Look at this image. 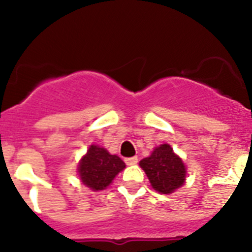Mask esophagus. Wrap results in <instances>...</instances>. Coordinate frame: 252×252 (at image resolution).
I'll use <instances>...</instances> for the list:
<instances>
[{"mask_svg":"<svg viewBox=\"0 0 252 252\" xmlns=\"http://www.w3.org/2000/svg\"><path fill=\"white\" fill-rule=\"evenodd\" d=\"M126 163L129 164V166H130V164H136L138 163V157L134 156V157H129V158H126Z\"/></svg>","mask_w":252,"mask_h":252,"instance_id":"34e87169","label":"esophagus"}]
</instances>
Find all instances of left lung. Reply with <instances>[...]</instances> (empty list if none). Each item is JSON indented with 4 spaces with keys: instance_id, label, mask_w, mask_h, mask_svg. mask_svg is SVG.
Wrapping results in <instances>:
<instances>
[{
    "instance_id": "1",
    "label": "left lung",
    "mask_w": 252,
    "mask_h": 252,
    "mask_svg": "<svg viewBox=\"0 0 252 252\" xmlns=\"http://www.w3.org/2000/svg\"><path fill=\"white\" fill-rule=\"evenodd\" d=\"M139 164L146 173L151 187L161 194H171L184 185L187 168L171 145H159Z\"/></svg>"
}]
</instances>
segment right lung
I'll use <instances>...</instances> for the list:
<instances>
[{
	"mask_svg": "<svg viewBox=\"0 0 252 252\" xmlns=\"http://www.w3.org/2000/svg\"><path fill=\"white\" fill-rule=\"evenodd\" d=\"M124 168L126 163L117 155H111L97 145H91L79 162L78 173L84 185L98 191L106 189Z\"/></svg>",
	"mask_w": 252,
	"mask_h": 252,
	"instance_id": "obj_1",
	"label": "right lung"
}]
</instances>
